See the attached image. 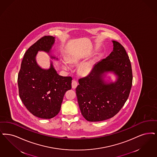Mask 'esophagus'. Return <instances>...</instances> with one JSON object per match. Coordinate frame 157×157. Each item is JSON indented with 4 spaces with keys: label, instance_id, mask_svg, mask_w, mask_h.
Wrapping results in <instances>:
<instances>
[{
    "label": "esophagus",
    "instance_id": "esophagus-1",
    "mask_svg": "<svg viewBox=\"0 0 157 157\" xmlns=\"http://www.w3.org/2000/svg\"><path fill=\"white\" fill-rule=\"evenodd\" d=\"M77 85H78L77 82L75 81V80L73 81L72 82V89H75L76 88V86H77Z\"/></svg>",
    "mask_w": 157,
    "mask_h": 157
}]
</instances>
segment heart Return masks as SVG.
Wrapping results in <instances>:
<instances>
[{
	"mask_svg": "<svg viewBox=\"0 0 157 157\" xmlns=\"http://www.w3.org/2000/svg\"><path fill=\"white\" fill-rule=\"evenodd\" d=\"M83 56H71L69 57L68 61L71 63L76 64L80 63L82 60L83 59ZM94 59H90L86 62H84L81 64L78 68V72L80 75H86L89 74L93 69L94 65ZM63 68L67 69V66L66 63L65 62L63 63Z\"/></svg>",
	"mask_w": 157,
	"mask_h": 157,
	"instance_id": "heart-1",
	"label": "heart"
}]
</instances>
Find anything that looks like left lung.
I'll list each match as a JSON object with an SVG mask.
<instances>
[{"label":"left lung","mask_w":157,"mask_h":157,"mask_svg":"<svg viewBox=\"0 0 157 157\" xmlns=\"http://www.w3.org/2000/svg\"><path fill=\"white\" fill-rule=\"evenodd\" d=\"M113 51L96 63L90 74L80 79L76 88L79 109L89 121H100L113 117L124 106L132 88V65L124 48L116 41ZM108 73H113L112 82Z\"/></svg>","instance_id":"obj_1"}]
</instances>
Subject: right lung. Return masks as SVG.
<instances>
[{
    "label": "right lung",
    "mask_w": 157,
    "mask_h": 157,
    "mask_svg": "<svg viewBox=\"0 0 157 157\" xmlns=\"http://www.w3.org/2000/svg\"><path fill=\"white\" fill-rule=\"evenodd\" d=\"M56 38L48 36L38 40L27 51L22 60L18 75L19 96L27 109L38 118L49 119L60 111L65 93L71 89L72 78L57 74L52 61L49 68H41L37 62L39 51L52 54Z\"/></svg>",
    "instance_id": "1"
}]
</instances>
